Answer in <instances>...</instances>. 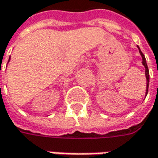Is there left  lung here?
<instances>
[{"mask_svg": "<svg viewBox=\"0 0 158 158\" xmlns=\"http://www.w3.org/2000/svg\"><path fill=\"white\" fill-rule=\"evenodd\" d=\"M138 49H139V52L141 53L142 55V59H143V65L144 66L145 68V76H146V79H147V87H146V96L148 94V90H149V69H148V65H147V62H146V59H145V56L143 54L142 51L140 50V47L137 46Z\"/></svg>", "mask_w": 158, "mask_h": 158, "instance_id": "8db88e82", "label": "left lung"}]
</instances>
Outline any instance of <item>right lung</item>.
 Masks as SVG:
<instances>
[{
    "label": "right lung",
    "instance_id": "obj_1",
    "mask_svg": "<svg viewBox=\"0 0 158 158\" xmlns=\"http://www.w3.org/2000/svg\"><path fill=\"white\" fill-rule=\"evenodd\" d=\"M9 60H10V57H9Z\"/></svg>",
    "mask_w": 158,
    "mask_h": 158
}]
</instances>
